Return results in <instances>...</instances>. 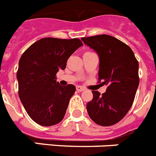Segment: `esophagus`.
Returning a JSON list of instances; mask_svg holds the SVG:
<instances>
[{
    "label": "esophagus",
    "instance_id": "esophagus-1",
    "mask_svg": "<svg viewBox=\"0 0 156 156\" xmlns=\"http://www.w3.org/2000/svg\"><path fill=\"white\" fill-rule=\"evenodd\" d=\"M76 90L79 92H82L83 91V90H85V88L80 86H76Z\"/></svg>",
    "mask_w": 156,
    "mask_h": 156
}]
</instances>
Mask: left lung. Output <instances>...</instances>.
Wrapping results in <instances>:
<instances>
[{"instance_id": "1", "label": "left lung", "mask_w": 156, "mask_h": 156, "mask_svg": "<svg viewBox=\"0 0 156 156\" xmlns=\"http://www.w3.org/2000/svg\"><path fill=\"white\" fill-rule=\"evenodd\" d=\"M99 57L98 80L106 85L101 95L92 90L93 99L87 105L90 119L103 126L114 125L131 108L139 85L138 62L131 48L109 35L81 38Z\"/></svg>"}]
</instances>
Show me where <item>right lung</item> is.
Masks as SVG:
<instances>
[{
  "mask_svg": "<svg viewBox=\"0 0 156 156\" xmlns=\"http://www.w3.org/2000/svg\"><path fill=\"white\" fill-rule=\"evenodd\" d=\"M81 46L77 38L47 37L33 44L20 58L16 75L19 98L30 118L39 125L53 126L64 118L76 87L62 86L55 76Z\"/></svg>",
  "mask_w": 156,
  "mask_h": 156,
  "instance_id": "add662e5",
  "label": "right lung"
}]
</instances>
